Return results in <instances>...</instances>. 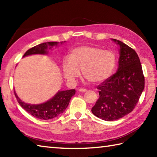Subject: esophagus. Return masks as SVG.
I'll return each instance as SVG.
<instances>
[{
  "label": "esophagus",
  "instance_id": "1",
  "mask_svg": "<svg viewBox=\"0 0 157 157\" xmlns=\"http://www.w3.org/2000/svg\"><path fill=\"white\" fill-rule=\"evenodd\" d=\"M79 91L81 93H84V92H86V91H87V90L86 89V88H79Z\"/></svg>",
  "mask_w": 157,
  "mask_h": 157
}]
</instances>
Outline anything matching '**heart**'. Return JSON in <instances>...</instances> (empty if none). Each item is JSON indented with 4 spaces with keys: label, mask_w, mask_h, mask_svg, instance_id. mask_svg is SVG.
<instances>
[{
    "label": "heart",
    "mask_w": 157,
    "mask_h": 157,
    "mask_svg": "<svg viewBox=\"0 0 157 157\" xmlns=\"http://www.w3.org/2000/svg\"><path fill=\"white\" fill-rule=\"evenodd\" d=\"M116 56L113 51L94 46H81L71 51L62 60V69L67 80L73 82L80 75L93 83L106 79L113 73Z\"/></svg>",
    "instance_id": "1"
}]
</instances>
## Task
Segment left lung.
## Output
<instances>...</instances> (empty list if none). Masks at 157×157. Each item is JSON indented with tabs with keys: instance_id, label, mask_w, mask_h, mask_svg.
Masks as SVG:
<instances>
[{
	"instance_id": "left-lung-1",
	"label": "left lung",
	"mask_w": 157,
	"mask_h": 157,
	"mask_svg": "<svg viewBox=\"0 0 157 157\" xmlns=\"http://www.w3.org/2000/svg\"><path fill=\"white\" fill-rule=\"evenodd\" d=\"M117 71L99 84V98L91 111L94 115L110 121L132 112L144 89L145 78L136 51L119 40Z\"/></svg>"
}]
</instances>
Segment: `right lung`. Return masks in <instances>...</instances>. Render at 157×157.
I'll return each mask as SVG.
<instances>
[{"label":"right lung","instance_id":"add662e5","mask_svg":"<svg viewBox=\"0 0 157 157\" xmlns=\"http://www.w3.org/2000/svg\"><path fill=\"white\" fill-rule=\"evenodd\" d=\"M57 44H58L57 42H49L47 43L45 42V43L36 45L27 50L23 57L32 55V54H46L47 53V49L48 45L53 47ZM75 89L59 91L52 99L45 103L38 105H32L25 104L22 101L14 91L17 101L24 110H26L28 113L31 114L34 117L44 119V120L53 119L63 113L66 110L71 98L75 95Z\"/></svg>","mask_w":157,"mask_h":157}]
</instances>
